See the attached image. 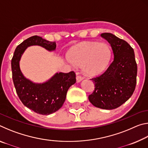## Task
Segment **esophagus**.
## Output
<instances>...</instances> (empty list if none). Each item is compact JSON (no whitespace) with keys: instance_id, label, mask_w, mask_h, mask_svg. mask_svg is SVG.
I'll return each instance as SVG.
<instances>
[{"instance_id":"34e87169","label":"esophagus","mask_w":148,"mask_h":148,"mask_svg":"<svg viewBox=\"0 0 148 148\" xmlns=\"http://www.w3.org/2000/svg\"><path fill=\"white\" fill-rule=\"evenodd\" d=\"M82 79H83V77H82L81 76H79V75H77V76H76V82H81Z\"/></svg>"}]
</instances>
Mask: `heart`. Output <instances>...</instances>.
Listing matches in <instances>:
<instances>
[{
  "label": "heart",
  "mask_w": 148,
  "mask_h": 148,
  "mask_svg": "<svg viewBox=\"0 0 148 148\" xmlns=\"http://www.w3.org/2000/svg\"><path fill=\"white\" fill-rule=\"evenodd\" d=\"M111 58V50L104 43L86 44L79 48L72 50L69 59L77 66H83L86 74H98L107 68Z\"/></svg>",
  "instance_id": "1"
}]
</instances>
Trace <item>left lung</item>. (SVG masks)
Returning <instances> with one entry per match:
<instances>
[{"label":"left lung","mask_w":148,"mask_h":148,"mask_svg":"<svg viewBox=\"0 0 148 148\" xmlns=\"http://www.w3.org/2000/svg\"><path fill=\"white\" fill-rule=\"evenodd\" d=\"M101 36L109 42L114 57L106 71L91 79L95 89L88 98L95 107L112 110L125 103L133 94L137 64L134 50L126 41L108 32Z\"/></svg>","instance_id":"left-lung-1"}]
</instances>
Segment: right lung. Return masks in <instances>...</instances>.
<instances>
[{"mask_svg":"<svg viewBox=\"0 0 148 148\" xmlns=\"http://www.w3.org/2000/svg\"><path fill=\"white\" fill-rule=\"evenodd\" d=\"M39 46L49 51L56 48V42H49L38 36H33L17 46L12 59L11 66L15 88L25 106L37 114L49 115L57 112L65 101L69 87L76 83V74L56 73L42 84L31 82L23 76L20 70L19 61L27 47Z\"/></svg>","mask_w":148,"mask_h":148,"instance_id":"add662e5","label":"right lung"}]
</instances>
